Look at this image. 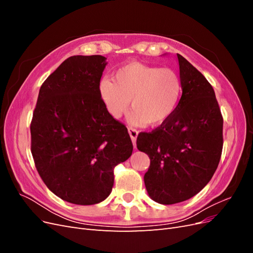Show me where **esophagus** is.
Instances as JSON below:
<instances>
[{
	"label": "esophagus",
	"instance_id": "34e87169",
	"mask_svg": "<svg viewBox=\"0 0 253 253\" xmlns=\"http://www.w3.org/2000/svg\"><path fill=\"white\" fill-rule=\"evenodd\" d=\"M127 132H128L129 136H131V139L134 143V147H136V139H137V136H138V131H136V129L133 127H127Z\"/></svg>",
	"mask_w": 253,
	"mask_h": 253
}]
</instances>
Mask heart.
I'll return each instance as SVG.
<instances>
[{"label":"heart","mask_w":253,"mask_h":253,"mask_svg":"<svg viewBox=\"0 0 253 253\" xmlns=\"http://www.w3.org/2000/svg\"><path fill=\"white\" fill-rule=\"evenodd\" d=\"M179 75L172 68H159L140 62H129L115 72L113 81L99 84V97L114 119L120 118L129 106L128 120L134 126H159L174 114L181 96Z\"/></svg>","instance_id":"heart-1"}]
</instances>
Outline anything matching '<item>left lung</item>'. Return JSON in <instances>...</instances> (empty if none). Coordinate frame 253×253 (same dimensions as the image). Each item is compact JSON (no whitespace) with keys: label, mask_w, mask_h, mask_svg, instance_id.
Instances as JSON below:
<instances>
[{"label":"left lung","mask_w":253,"mask_h":253,"mask_svg":"<svg viewBox=\"0 0 253 253\" xmlns=\"http://www.w3.org/2000/svg\"><path fill=\"white\" fill-rule=\"evenodd\" d=\"M182 95L172 117L137 137V149L150 157L144 174L149 196L162 205L196 195L210 181L223 150V116L204 75L177 53Z\"/></svg>","instance_id":"obj_1"}]
</instances>
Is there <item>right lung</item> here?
<instances>
[{
    "label": "right lung",
    "mask_w": 253,
    "mask_h": 253,
    "mask_svg": "<svg viewBox=\"0 0 253 253\" xmlns=\"http://www.w3.org/2000/svg\"><path fill=\"white\" fill-rule=\"evenodd\" d=\"M103 56L67 58L44 81L33 115L32 154L45 185L75 205L104 201L114 168L132 155L127 128L99 97Z\"/></svg>",
    "instance_id": "obj_1"
}]
</instances>
